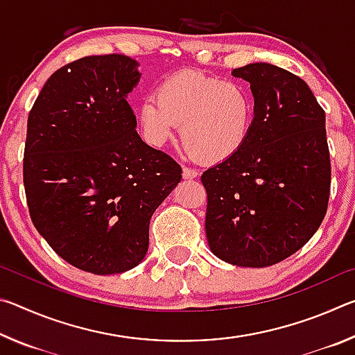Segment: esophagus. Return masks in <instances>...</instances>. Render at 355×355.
I'll return each instance as SVG.
<instances>
[{"instance_id":"34e87169","label":"esophagus","mask_w":355,"mask_h":355,"mask_svg":"<svg viewBox=\"0 0 355 355\" xmlns=\"http://www.w3.org/2000/svg\"><path fill=\"white\" fill-rule=\"evenodd\" d=\"M199 177V172L194 171V169H189V167H183V178L184 180H192V178H197Z\"/></svg>"}]
</instances>
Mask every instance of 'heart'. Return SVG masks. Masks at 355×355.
<instances>
[{
  "mask_svg": "<svg viewBox=\"0 0 355 355\" xmlns=\"http://www.w3.org/2000/svg\"><path fill=\"white\" fill-rule=\"evenodd\" d=\"M142 137L163 147L177 133L184 147L203 164L230 159L249 141L255 120V101L248 87L199 71L183 70L158 84L155 97L136 110Z\"/></svg>",
  "mask_w": 355,
  "mask_h": 355,
  "instance_id": "b5f03b06",
  "label": "heart"
}]
</instances>
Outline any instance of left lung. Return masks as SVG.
Wrapping results in <instances>:
<instances>
[{
  "mask_svg": "<svg viewBox=\"0 0 355 355\" xmlns=\"http://www.w3.org/2000/svg\"><path fill=\"white\" fill-rule=\"evenodd\" d=\"M232 75L250 83L255 120L245 146L202 173L205 232L222 261L266 268L309 243L326 216V112L307 83L277 65L254 62Z\"/></svg>",
  "mask_w": 355,
  "mask_h": 355,
  "instance_id": "obj_1",
  "label": "left lung"
}]
</instances>
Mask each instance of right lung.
<instances>
[{
  "label": "right lung",
  "instance_id": "1",
  "mask_svg": "<svg viewBox=\"0 0 355 355\" xmlns=\"http://www.w3.org/2000/svg\"><path fill=\"white\" fill-rule=\"evenodd\" d=\"M137 67L123 55L64 65L28 117L23 183L33 224L59 257L97 275L146 258L150 219L182 180V167L136 131L127 97Z\"/></svg>",
  "mask_w": 355,
  "mask_h": 355
}]
</instances>
